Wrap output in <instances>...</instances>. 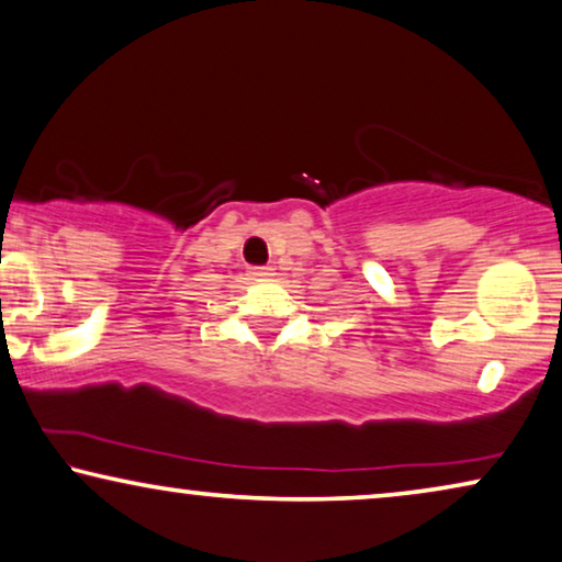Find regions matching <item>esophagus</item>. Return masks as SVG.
I'll use <instances>...</instances> for the list:
<instances>
[{"label":"esophagus","instance_id":"obj_1","mask_svg":"<svg viewBox=\"0 0 562 562\" xmlns=\"http://www.w3.org/2000/svg\"><path fill=\"white\" fill-rule=\"evenodd\" d=\"M248 276H250L252 281H266V279H271V276H273V268H268V266H256V268H250Z\"/></svg>","mask_w":562,"mask_h":562}]
</instances>
